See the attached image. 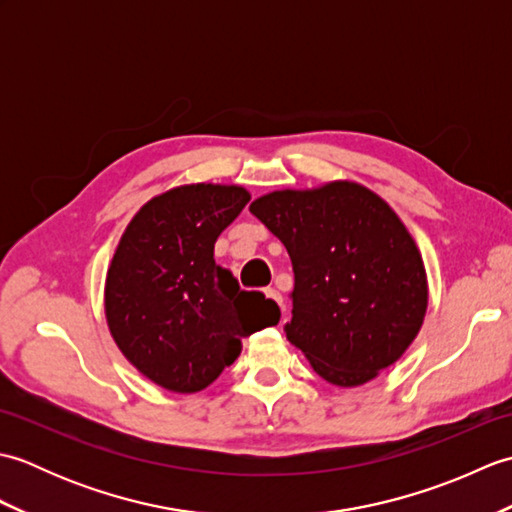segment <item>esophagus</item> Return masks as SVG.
<instances>
[{
	"label": "esophagus",
	"mask_w": 512,
	"mask_h": 512,
	"mask_svg": "<svg viewBox=\"0 0 512 512\" xmlns=\"http://www.w3.org/2000/svg\"><path fill=\"white\" fill-rule=\"evenodd\" d=\"M264 295H266L270 301H275L279 308H281V303H284V299H281V295H279V292H277L275 288H268V290H264Z\"/></svg>",
	"instance_id": "34e87169"
}]
</instances>
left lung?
<instances>
[{"label": "left lung", "instance_id": "obj_1", "mask_svg": "<svg viewBox=\"0 0 512 512\" xmlns=\"http://www.w3.org/2000/svg\"><path fill=\"white\" fill-rule=\"evenodd\" d=\"M286 246L295 290L288 341L323 380L358 387L394 365L429 306L422 255L391 206L350 180L250 202Z\"/></svg>", "mask_w": 512, "mask_h": 512}]
</instances>
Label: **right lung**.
I'll return each instance as SVG.
<instances>
[{"label": "right lung", "mask_w": 512, "mask_h": 512, "mask_svg": "<svg viewBox=\"0 0 512 512\" xmlns=\"http://www.w3.org/2000/svg\"><path fill=\"white\" fill-rule=\"evenodd\" d=\"M239 184H182L127 224L105 277V319L118 350L162 389L195 394L235 363L242 339L277 325L262 292L239 290L213 259L215 239L242 213Z\"/></svg>", "instance_id": "right-lung-1"}]
</instances>
